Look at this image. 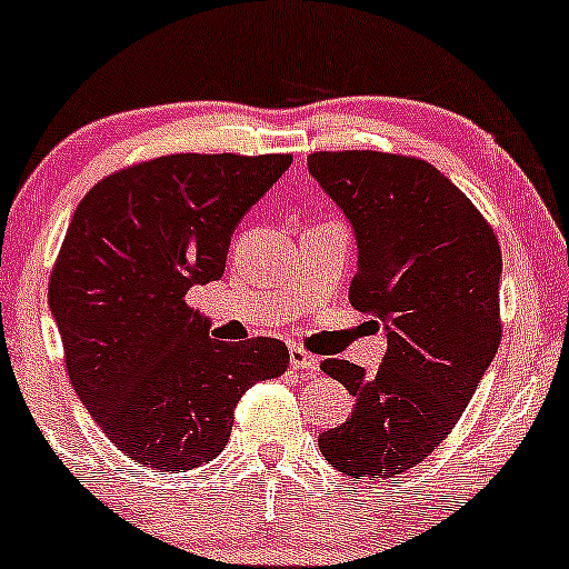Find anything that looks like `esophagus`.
Returning <instances> with one entry per match:
<instances>
[{
	"label": "esophagus",
	"mask_w": 569,
	"mask_h": 569,
	"mask_svg": "<svg viewBox=\"0 0 569 569\" xmlns=\"http://www.w3.org/2000/svg\"><path fill=\"white\" fill-rule=\"evenodd\" d=\"M290 366L292 369L309 371V375H317V371H320V360L303 350V347H290Z\"/></svg>",
	"instance_id": "34e87169"
}]
</instances>
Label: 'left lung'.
Returning a JSON list of instances; mask_svg holds the SVG:
<instances>
[{
  "label": "left lung",
  "mask_w": 569,
  "mask_h": 569,
  "mask_svg": "<svg viewBox=\"0 0 569 569\" xmlns=\"http://www.w3.org/2000/svg\"><path fill=\"white\" fill-rule=\"evenodd\" d=\"M307 162L356 233L350 303L388 336L375 375L320 363L356 407L317 445L339 472L393 478L448 437L497 356L502 252L472 200L429 162L385 151H317Z\"/></svg>",
  "instance_id": "8db88e82"
}]
</instances>
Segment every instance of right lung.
Instances as JSON below:
<instances>
[{"label": "right lung", "mask_w": 569, "mask_h": 569, "mask_svg": "<svg viewBox=\"0 0 569 569\" xmlns=\"http://www.w3.org/2000/svg\"><path fill=\"white\" fill-rule=\"evenodd\" d=\"M290 154H170L87 192L48 279L78 399L132 461L184 472L224 450L254 382L284 375L279 339L219 341L187 307L222 279L230 236Z\"/></svg>", "instance_id": "add662e5"}]
</instances>
